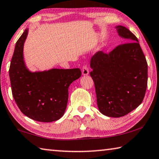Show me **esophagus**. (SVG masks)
<instances>
[{
    "label": "esophagus",
    "mask_w": 159,
    "mask_h": 159,
    "mask_svg": "<svg viewBox=\"0 0 159 159\" xmlns=\"http://www.w3.org/2000/svg\"><path fill=\"white\" fill-rule=\"evenodd\" d=\"M82 75H87L89 74V68H88V66L87 65H84L82 67Z\"/></svg>",
    "instance_id": "34e87169"
}]
</instances>
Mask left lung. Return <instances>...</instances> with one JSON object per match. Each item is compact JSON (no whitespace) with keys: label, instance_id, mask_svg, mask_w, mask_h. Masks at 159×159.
Wrapping results in <instances>:
<instances>
[{"label":"left lung","instance_id":"8db88e82","mask_svg":"<svg viewBox=\"0 0 159 159\" xmlns=\"http://www.w3.org/2000/svg\"><path fill=\"white\" fill-rule=\"evenodd\" d=\"M128 43L109 54L99 51L90 61L97 105L110 117L126 115L143 102L147 87V63L138 38L127 28L115 27Z\"/></svg>","mask_w":159,"mask_h":159}]
</instances>
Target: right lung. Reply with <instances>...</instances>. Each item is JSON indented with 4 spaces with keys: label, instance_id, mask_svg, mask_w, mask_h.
Returning <instances> with one entry per match:
<instances>
[{
    "label": "right lung",
    "instance_id": "right-lung-1",
    "mask_svg": "<svg viewBox=\"0 0 159 159\" xmlns=\"http://www.w3.org/2000/svg\"><path fill=\"white\" fill-rule=\"evenodd\" d=\"M29 30L19 38L11 60L9 75L13 98L21 112L40 122L57 121L65 113L70 84L81 77L80 68H53L30 72L24 61L23 49Z\"/></svg>",
    "mask_w": 159,
    "mask_h": 159
}]
</instances>
